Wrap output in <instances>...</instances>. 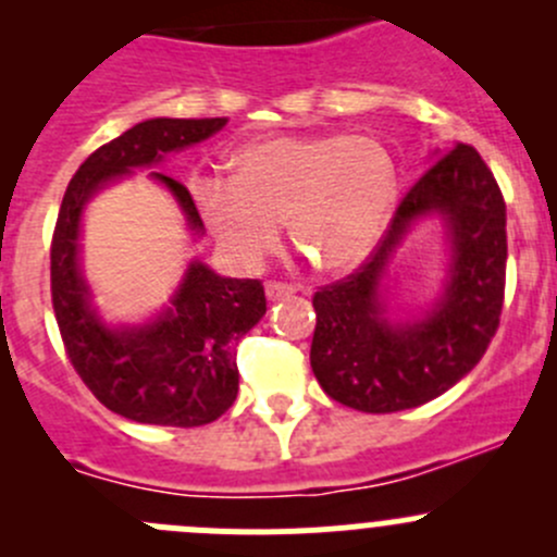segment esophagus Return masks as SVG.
<instances>
[{
    "label": "esophagus",
    "instance_id": "34e87169",
    "mask_svg": "<svg viewBox=\"0 0 557 557\" xmlns=\"http://www.w3.org/2000/svg\"><path fill=\"white\" fill-rule=\"evenodd\" d=\"M294 294H296L294 285L277 283V280H272V283H267V296H269V299H272V301L285 299V296H294Z\"/></svg>",
    "mask_w": 557,
    "mask_h": 557
}]
</instances>
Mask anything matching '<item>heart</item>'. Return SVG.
Masks as SVG:
<instances>
[{"label": "heart", "mask_w": 557, "mask_h": 557, "mask_svg": "<svg viewBox=\"0 0 557 557\" xmlns=\"http://www.w3.org/2000/svg\"><path fill=\"white\" fill-rule=\"evenodd\" d=\"M232 166V180H196L194 196L218 245L245 269L277 250L288 221L314 267L350 272L380 243L396 205V166L372 137L256 139Z\"/></svg>", "instance_id": "1"}]
</instances>
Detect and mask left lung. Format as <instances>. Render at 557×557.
Here are the masks:
<instances>
[{
	"mask_svg": "<svg viewBox=\"0 0 557 557\" xmlns=\"http://www.w3.org/2000/svg\"><path fill=\"white\" fill-rule=\"evenodd\" d=\"M448 226L454 263L446 294L420 321L391 324L379 285L392 252L418 216ZM507 283V205L471 145L436 153L372 256L312 296L310 363L320 387L358 412H401L442 396L471 372L496 336Z\"/></svg>",
	"mask_w": 557,
	"mask_h": 557,
	"instance_id": "left-lung-1",
	"label": "left lung"
}]
</instances>
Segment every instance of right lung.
Masks as SVG:
<instances>
[{
    "mask_svg": "<svg viewBox=\"0 0 557 557\" xmlns=\"http://www.w3.org/2000/svg\"><path fill=\"white\" fill-rule=\"evenodd\" d=\"M226 117H150L94 150L66 185L50 243V296L64 350L88 391L121 418L148 425L212 423L239 391L237 342L267 312L261 280L221 277L194 261L174 290L172 307L153 323L110 329L91 310L81 274V218L86 201L112 180L153 166L166 153L201 143ZM183 207L190 232L201 234L188 188L153 172Z\"/></svg>",
    "mask_w": 557,
    "mask_h": 557,
    "instance_id": "right-lung-1",
    "label": "right lung"
}]
</instances>
